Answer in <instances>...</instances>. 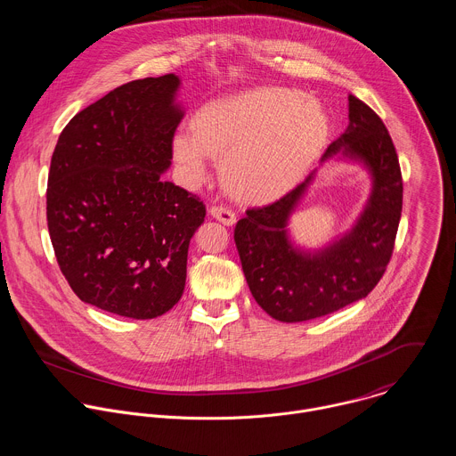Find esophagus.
<instances>
[{
    "label": "esophagus",
    "mask_w": 456,
    "mask_h": 456,
    "mask_svg": "<svg viewBox=\"0 0 456 456\" xmlns=\"http://www.w3.org/2000/svg\"><path fill=\"white\" fill-rule=\"evenodd\" d=\"M209 215L215 218V220H218V222H222L224 225H234L236 224V215L231 211V209H227V208H222V206H213L211 209H209Z\"/></svg>",
    "instance_id": "1"
}]
</instances>
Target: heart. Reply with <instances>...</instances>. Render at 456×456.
<instances>
[{
  "instance_id": "1",
  "label": "heart",
  "mask_w": 456,
  "mask_h": 456,
  "mask_svg": "<svg viewBox=\"0 0 456 456\" xmlns=\"http://www.w3.org/2000/svg\"><path fill=\"white\" fill-rule=\"evenodd\" d=\"M189 134L173 139V157L189 182L206 173V157L220 162L232 199L267 204L290 191L327 144L324 108L289 88H257L200 106Z\"/></svg>"
}]
</instances>
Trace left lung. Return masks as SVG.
Returning a JSON list of instances; mask_svg holds the SVG:
<instances>
[{
	"mask_svg": "<svg viewBox=\"0 0 456 456\" xmlns=\"http://www.w3.org/2000/svg\"><path fill=\"white\" fill-rule=\"evenodd\" d=\"M346 132L322 160L336 153L362 160L373 189L357 225L319 252H299L287 238V220L303 194V183L269 206L245 211L234 241L252 297L283 322L332 314L366 297L380 281L394 254L403 211V175L395 146L380 117L355 95L348 97Z\"/></svg>",
	"mask_w": 456,
	"mask_h": 456,
	"instance_id": "1",
	"label": "left lung"
}]
</instances>
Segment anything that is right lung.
<instances>
[{"label":"right lung","instance_id":"right-lung-1","mask_svg":"<svg viewBox=\"0 0 456 456\" xmlns=\"http://www.w3.org/2000/svg\"><path fill=\"white\" fill-rule=\"evenodd\" d=\"M175 74L126 83L81 110L59 135L46 222L72 290L101 310L153 319L182 297L189 241L206 206L162 173L182 110Z\"/></svg>","mask_w":456,"mask_h":456}]
</instances>
